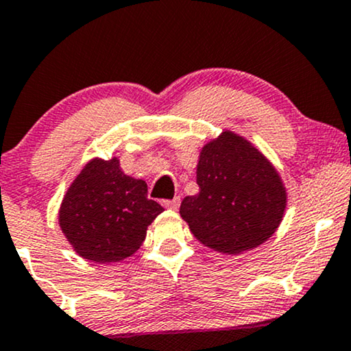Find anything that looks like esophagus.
Returning a JSON list of instances; mask_svg holds the SVG:
<instances>
[{
  "label": "esophagus",
  "instance_id": "esophagus-1",
  "mask_svg": "<svg viewBox=\"0 0 351 351\" xmlns=\"http://www.w3.org/2000/svg\"><path fill=\"white\" fill-rule=\"evenodd\" d=\"M163 207L167 208H173V210H176V208L180 207V197H175V199H165V201H162Z\"/></svg>",
  "mask_w": 351,
  "mask_h": 351
}]
</instances>
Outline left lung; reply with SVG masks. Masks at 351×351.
<instances>
[{
    "label": "left lung",
    "instance_id": "1",
    "mask_svg": "<svg viewBox=\"0 0 351 351\" xmlns=\"http://www.w3.org/2000/svg\"><path fill=\"white\" fill-rule=\"evenodd\" d=\"M196 196L180 214L202 245L239 254L270 238L280 225L287 193L280 176L256 147L233 132L204 145Z\"/></svg>",
    "mask_w": 351,
    "mask_h": 351
}]
</instances>
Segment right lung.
<instances>
[{"label": "right lung", "mask_w": 351, "mask_h": 351, "mask_svg": "<svg viewBox=\"0 0 351 351\" xmlns=\"http://www.w3.org/2000/svg\"><path fill=\"white\" fill-rule=\"evenodd\" d=\"M163 207L147 184L124 175L117 158L88 162L60 208V227L74 250L94 263H118L139 250Z\"/></svg>", "instance_id": "obj_1"}]
</instances>
